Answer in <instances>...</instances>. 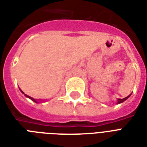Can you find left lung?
<instances>
[{
    "instance_id": "obj_1",
    "label": "left lung",
    "mask_w": 147,
    "mask_h": 147,
    "mask_svg": "<svg viewBox=\"0 0 147 147\" xmlns=\"http://www.w3.org/2000/svg\"><path fill=\"white\" fill-rule=\"evenodd\" d=\"M130 95H128L127 97H126V98H122V99H121V98H118V100H117V104H120V103L123 102V101H124V100H127V98H129V97H130Z\"/></svg>"
}]
</instances>
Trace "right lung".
Wrapping results in <instances>:
<instances>
[{"mask_svg":"<svg viewBox=\"0 0 147 147\" xmlns=\"http://www.w3.org/2000/svg\"><path fill=\"white\" fill-rule=\"evenodd\" d=\"M20 91H21V90H20ZM21 92H22V91H21ZM23 94H24V92H23ZM25 95H26V97H27V98H30L31 100H33V101H34V102H36V100H35V99H34V98H31V97L28 96V95H26V94H25ZM36 103H37V102H36Z\"/></svg>","mask_w":147,"mask_h":147,"instance_id":"obj_1","label":"right lung"}]
</instances>
